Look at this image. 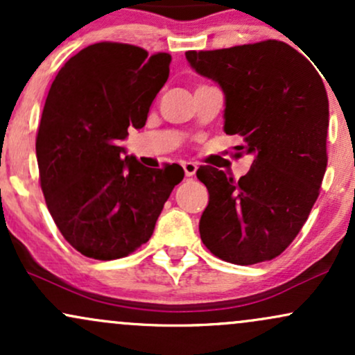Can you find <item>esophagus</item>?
Wrapping results in <instances>:
<instances>
[{
  "mask_svg": "<svg viewBox=\"0 0 355 355\" xmlns=\"http://www.w3.org/2000/svg\"><path fill=\"white\" fill-rule=\"evenodd\" d=\"M183 170H185L187 177H193L195 172H197V165H195L193 162H185V164H183Z\"/></svg>",
  "mask_w": 355,
  "mask_h": 355,
  "instance_id": "34e87169",
  "label": "esophagus"
}]
</instances>
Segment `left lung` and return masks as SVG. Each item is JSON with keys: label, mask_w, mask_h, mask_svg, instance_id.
Returning <instances> with one entry per match:
<instances>
[{"label": "left lung", "mask_w": 355, "mask_h": 355, "mask_svg": "<svg viewBox=\"0 0 355 355\" xmlns=\"http://www.w3.org/2000/svg\"><path fill=\"white\" fill-rule=\"evenodd\" d=\"M185 56L220 85L223 130L243 137L240 150L255 157L239 180L210 165L197 170L210 195L198 225L202 242L237 266L275 259L309 218L327 168L324 81L311 61L277 40Z\"/></svg>", "instance_id": "8db88e82"}]
</instances>
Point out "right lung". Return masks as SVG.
Returning <instances> with one entry per match:
<instances>
[{
  "label": "right lung",
  "mask_w": 355,
  "mask_h": 355,
  "mask_svg": "<svg viewBox=\"0 0 355 355\" xmlns=\"http://www.w3.org/2000/svg\"><path fill=\"white\" fill-rule=\"evenodd\" d=\"M168 53L95 43L64 63L44 101L36 158L44 200L61 235L85 257H126L152 237L180 165L148 168L120 141L141 128L168 80Z\"/></svg>",
  "instance_id": "1"
}]
</instances>
